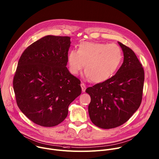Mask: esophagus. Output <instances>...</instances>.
Masks as SVG:
<instances>
[{
  "instance_id": "obj_1",
  "label": "esophagus",
  "mask_w": 159,
  "mask_h": 159,
  "mask_svg": "<svg viewBox=\"0 0 159 159\" xmlns=\"http://www.w3.org/2000/svg\"><path fill=\"white\" fill-rule=\"evenodd\" d=\"M81 89H82V92H84L85 90H86V85H85V84H84L83 83H81Z\"/></svg>"
}]
</instances>
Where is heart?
Listing matches in <instances>:
<instances>
[{"instance_id": "1", "label": "heart", "mask_w": 159, "mask_h": 159, "mask_svg": "<svg viewBox=\"0 0 159 159\" xmlns=\"http://www.w3.org/2000/svg\"><path fill=\"white\" fill-rule=\"evenodd\" d=\"M122 59L120 48L116 44L83 42L78 50H70L67 57L69 72L78 75L84 68L85 76L93 83H102L111 78Z\"/></svg>"}]
</instances>
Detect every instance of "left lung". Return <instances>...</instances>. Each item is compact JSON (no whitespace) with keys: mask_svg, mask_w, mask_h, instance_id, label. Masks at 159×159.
Wrapping results in <instances>:
<instances>
[{"mask_svg":"<svg viewBox=\"0 0 159 159\" xmlns=\"http://www.w3.org/2000/svg\"><path fill=\"white\" fill-rule=\"evenodd\" d=\"M118 43L124 53V61L116 74L85 91L91 97L90 118L102 129L124 124L138 110L142 100L145 79L142 65L130 48Z\"/></svg>","mask_w":159,"mask_h":159,"instance_id":"8db88e82","label":"left lung"}]
</instances>
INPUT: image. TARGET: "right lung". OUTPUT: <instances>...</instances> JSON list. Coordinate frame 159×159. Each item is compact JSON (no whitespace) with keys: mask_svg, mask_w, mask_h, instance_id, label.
Returning a JSON list of instances; mask_svg holds the SVG:
<instances>
[{"mask_svg":"<svg viewBox=\"0 0 159 159\" xmlns=\"http://www.w3.org/2000/svg\"><path fill=\"white\" fill-rule=\"evenodd\" d=\"M70 39L47 35L28 47L17 64L13 79L16 103L38 125L60 124L69 104L81 93L80 80L66 67Z\"/></svg>","mask_w":159,"mask_h":159,"instance_id":"obj_1","label":"right lung"}]
</instances>
